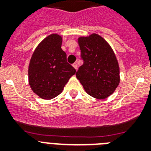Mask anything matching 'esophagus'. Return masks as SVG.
<instances>
[{"mask_svg": "<svg viewBox=\"0 0 151 151\" xmlns=\"http://www.w3.org/2000/svg\"><path fill=\"white\" fill-rule=\"evenodd\" d=\"M73 67H74V69H76H76H78V65H77L76 63H74L73 64Z\"/></svg>", "mask_w": 151, "mask_h": 151, "instance_id": "obj_1", "label": "esophagus"}]
</instances>
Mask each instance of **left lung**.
Listing matches in <instances>:
<instances>
[{"label": "left lung", "instance_id": "left-lung-1", "mask_svg": "<svg viewBox=\"0 0 151 151\" xmlns=\"http://www.w3.org/2000/svg\"><path fill=\"white\" fill-rule=\"evenodd\" d=\"M78 43L84 63L78 68L76 78L87 94L96 99H105L120 82L115 53L107 41L96 33L80 36Z\"/></svg>", "mask_w": 151, "mask_h": 151}]
</instances>
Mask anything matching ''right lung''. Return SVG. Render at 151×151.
Segmentation results:
<instances>
[{"instance_id":"1","label":"right lung","mask_w":151,"mask_h":151,"mask_svg":"<svg viewBox=\"0 0 151 151\" xmlns=\"http://www.w3.org/2000/svg\"><path fill=\"white\" fill-rule=\"evenodd\" d=\"M63 37L57 33L47 36L38 44L30 59L29 84L35 94L50 100L59 95L76 70L66 61L62 50Z\"/></svg>"}]
</instances>
